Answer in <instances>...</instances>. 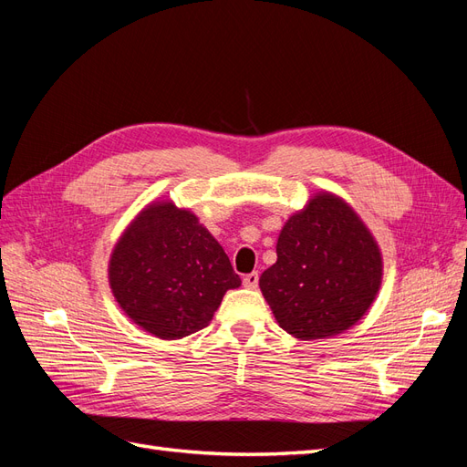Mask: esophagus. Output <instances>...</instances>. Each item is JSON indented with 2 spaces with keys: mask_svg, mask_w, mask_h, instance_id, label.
<instances>
[{
  "mask_svg": "<svg viewBox=\"0 0 467 467\" xmlns=\"http://www.w3.org/2000/svg\"><path fill=\"white\" fill-rule=\"evenodd\" d=\"M244 286L245 288H257L259 286V273H249L244 276Z\"/></svg>",
  "mask_w": 467,
  "mask_h": 467,
  "instance_id": "34e87169",
  "label": "esophagus"
}]
</instances>
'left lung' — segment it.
Listing matches in <instances>:
<instances>
[{
    "label": "left lung",
    "mask_w": 467,
    "mask_h": 467,
    "mask_svg": "<svg viewBox=\"0 0 467 467\" xmlns=\"http://www.w3.org/2000/svg\"><path fill=\"white\" fill-rule=\"evenodd\" d=\"M276 257L259 286L280 327L300 341L357 325L376 300L384 273L374 235L331 192H317L286 220Z\"/></svg>",
    "instance_id": "1"
}]
</instances>
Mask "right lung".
Here are the masks:
<instances>
[{"instance_id":"obj_1","label":"right lung","mask_w":467,"mask_h":467,"mask_svg":"<svg viewBox=\"0 0 467 467\" xmlns=\"http://www.w3.org/2000/svg\"><path fill=\"white\" fill-rule=\"evenodd\" d=\"M112 296L144 331L173 341L204 329L223 294L242 278L191 210L148 204L130 222L109 261Z\"/></svg>"}]
</instances>
